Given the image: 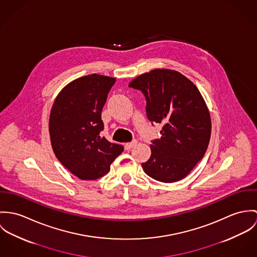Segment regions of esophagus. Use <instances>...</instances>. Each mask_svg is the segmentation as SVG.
Instances as JSON below:
<instances>
[{"label":"esophagus","mask_w":257,"mask_h":257,"mask_svg":"<svg viewBox=\"0 0 257 257\" xmlns=\"http://www.w3.org/2000/svg\"><path fill=\"white\" fill-rule=\"evenodd\" d=\"M137 141L136 140H133V141H131V142L126 143L125 144V149L126 150H131L133 147H135L136 145H137Z\"/></svg>","instance_id":"obj_1"}]
</instances>
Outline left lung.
<instances>
[{"mask_svg": "<svg viewBox=\"0 0 257 257\" xmlns=\"http://www.w3.org/2000/svg\"><path fill=\"white\" fill-rule=\"evenodd\" d=\"M129 86L145 95L152 124H164L161 139L152 141V155L143 170L166 183L184 178L204 157L211 137L210 113L199 89L179 72L168 69L145 73Z\"/></svg>", "mask_w": 257, "mask_h": 257, "instance_id": "1", "label": "left lung"}]
</instances>
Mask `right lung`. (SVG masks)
<instances>
[{
	"instance_id": "obj_1",
	"label": "right lung",
	"mask_w": 257,
	"mask_h": 257,
	"mask_svg": "<svg viewBox=\"0 0 257 257\" xmlns=\"http://www.w3.org/2000/svg\"><path fill=\"white\" fill-rule=\"evenodd\" d=\"M114 78L91 74L65 86L57 95L49 118L53 152L60 163L77 177L94 180L110 170L124 151L122 145L100 135L101 111Z\"/></svg>"
}]
</instances>
